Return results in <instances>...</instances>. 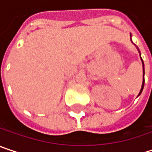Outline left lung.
Here are the masks:
<instances>
[{
  "instance_id": "left-lung-1",
  "label": "left lung",
  "mask_w": 152,
  "mask_h": 152,
  "mask_svg": "<svg viewBox=\"0 0 152 152\" xmlns=\"http://www.w3.org/2000/svg\"><path fill=\"white\" fill-rule=\"evenodd\" d=\"M142 67H143V61H142ZM143 74H144V69H143ZM143 82H144V78H143ZM142 82V88H141V91H140V93L138 94V95H140L141 93H142V89H143V86H144V83Z\"/></svg>"
}]
</instances>
